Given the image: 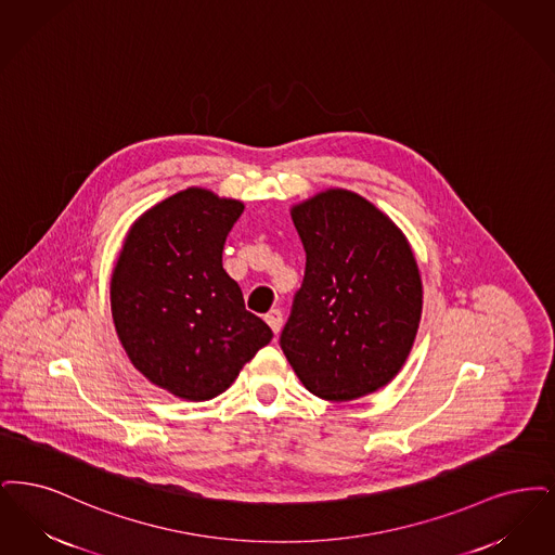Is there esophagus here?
Returning a JSON list of instances; mask_svg holds the SVG:
<instances>
[{
  "label": "esophagus",
  "instance_id": "esophagus-1",
  "mask_svg": "<svg viewBox=\"0 0 555 555\" xmlns=\"http://www.w3.org/2000/svg\"><path fill=\"white\" fill-rule=\"evenodd\" d=\"M266 321L267 325L273 330V334H278V332L282 330V323H284L282 311H280V309H271V311L266 314Z\"/></svg>",
  "mask_w": 555,
  "mask_h": 555
}]
</instances>
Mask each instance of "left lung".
I'll list each match as a JSON object with an SVG mask.
<instances>
[{"instance_id":"left-lung-1","label":"left lung","mask_w":555,"mask_h":555,"mask_svg":"<svg viewBox=\"0 0 555 555\" xmlns=\"http://www.w3.org/2000/svg\"><path fill=\"white\" fill-rule=\"evenodd\" d=\"M307 253L280 346L317 398L387 386L416 338L423 284L406 236L361 194L330 189L292 207Z\"/></svg>"}]
</instances>
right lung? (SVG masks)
I'll return each instance as SVG.
<instances>
[{
  "instance_id": "1",
  "label": "right lung",
  "mask_w": 555,
  "mask_h": 555,
  "mask_svg": "<svg viewBox=\"0 0 555 555\" xmlns=\"http://www.w3.org/2000/svg\"><path fill=\"white\" fill-rule=\"evenodd\" d=\"M242 211L241 201L196 186L171 194L132 223L112 273V317L128 359L182 400L225 391L273 338L221 266Z\"/></svg>"
}]
</instances>
